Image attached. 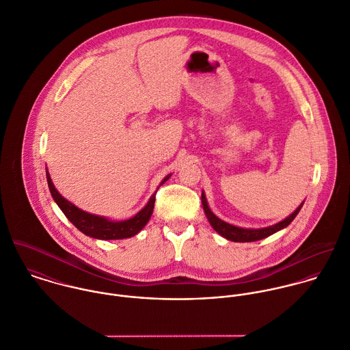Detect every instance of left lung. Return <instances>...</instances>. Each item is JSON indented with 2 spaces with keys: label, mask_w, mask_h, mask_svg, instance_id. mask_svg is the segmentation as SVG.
Instances as JSON below:
<instances>
[{
  "label": "left lung",
  "mask_w": 350,
  "mask_h": 350,
  "mask_svg": "<svg viewBox=\"0 0 350 350\" xmlns=\"http://www.w3.org/2000/svg\"><path fill=\"white\" fill-rule=\"evenodd\" d=\"M202 204H203V210H204V214L210 222V225L214 228V230L217 233H219L222 237H225L226 240H230V241H236V243H251V241H258V240H262V239H266L277 232H280L281 229L286 228L295 218L296 215L299 214V211L301 210L303 204L301 203L288 218H285L284 221L273 225V226H269V228H262V229H244V228H237V226H233L222 219H219L208 207L207 204V199H206V195L204 192H202Z\"/></svg>",
  "instance_id": "1"
}]
</instances>
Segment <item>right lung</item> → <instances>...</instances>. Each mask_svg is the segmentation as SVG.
<instances>
[{"label":"right lung","instance_id":"obj_1","mask_svg":"<svg viewBox=\"0 0 350 350\" xmlns=\"http://www.w3.org/2000/svg\"><path fill=\"white\" fill-rule=\"evenodd\" d=\"M172 174L166 176L159 185L166 183L170 178ZM46 178H47V185L50 189V193L57 203V206L61 208V211L65 214V217L85 236H90L92 239H99V240H121V239H128L135 234H137L146 224L150 221L154 210V203H155V195L157 192L150 198L148 203L142 208L135 217L125 219V221H110L105 217L94 215L90 213H85L80 208H77L75 204L68 202L65 198L59 195V192L55 189L54 184L51 183L50 174L46 170Z\"/></svg>","mask_w":350,"mask_h":350}]
</instances>
